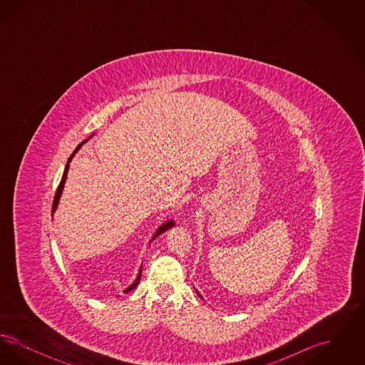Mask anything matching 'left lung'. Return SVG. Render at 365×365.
<instances>
[{"label":"left lung","mask_w":365,"mask_h":365,"mask_svg":"<svg viewBox=\"0 0 365 365\" xmlns=\"http://www.w3.org/2000/svg\"><path fill=\"white\" fill-rule=\"evenodd\" d=\"M195 292H197V289H195ZM197 294L200 295V297H201V294H200V293H198V292H197Z\"/></svg>","instance_id":"1"}]
</instances>
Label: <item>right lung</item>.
<instances>
[{"label": "right lung", "instance_id": "1", "mask_svg": "<svg viewBox=\"0 0 365 365\" xmlns=\"http://www.w3.org/2000/svg\"><path fill=\"white\" fill-rule=\"evenodd\" d=\"M93 137V135H91ZM91 137H88V138L85 139L82 143H79L78 146H76V149L73 150V153L71 155L70 158H68V161H67V164H66V168H64V174H63V178H61V182H60V185H58V187H57V191H56V195H54V200H53V205H52V215L56 212V209H57V207H58V201H60V197H61V192H63V189H64V185H66V180H67V174H68V170H70V163L72 161V158H73V156L78 153V150L82 148V145L83 143H86L87 140L88 139L91 138ZM175 226V222L174 220H168V222H165L164 225H161V226L158 227L157 228L156 232H155V235H153V238H152V241H155L156 240L157 237L158 235H161L163 232H165L167 230H170L171 227ZM150 241V242H152ZM140 274H142V268L139 269L138 272V277H137V279L133 282V284H130L125 290H124V294L125 293H128V292H131L133 289H135L137 286H138L139 280H140Z\"/></svg>", "mask_w": 365, "mask_h": 365}]
</instances>
